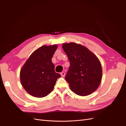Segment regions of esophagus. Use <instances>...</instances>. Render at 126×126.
I'll list each match as a JSON object with an SVG mask.
<instances>
[{
	"label": "esophagus",
	"instance_id": "34e87169",
	"mask_svg": "<svg viewBox=\"0 0 126 126\" xmlns=\"http://www.w3.org/2000/svg\"><path fill=\"white\" fill-rule=\"evenodd\" d=\"M60 75H62V76L63 77H64V76H65V72H64V71H63V72H62L60 73Z\"/></svg>",
	"mask_w": 126,
	"mask_h": 126
}]
</instances>
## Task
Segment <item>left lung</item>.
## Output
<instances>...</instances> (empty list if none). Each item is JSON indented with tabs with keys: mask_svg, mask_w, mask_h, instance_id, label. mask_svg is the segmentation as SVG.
I'll use <instances>...</instances> for the list:
<instances>
[{
	"mask_svg": "<svg viewBox=\"0 0 126 126\" xmlns=\"http://www.w3.org/2000/svg\"><path fill=\"white\" fill-rule=\"evenodd\" d=\"M63 48L70 62L66 80L76 94L85 96L96 91L102 79L99 60L88 49L70 43L63 44Z\"/></svg>",
	"mask_w": 126,
	"mask_h": 126,
	"instance_id": "obj_1",
	"label": "left lung"
}]
</instances>
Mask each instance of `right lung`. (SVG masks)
Here are the masks:
<instances>
[{
    "instance_id": "add662e5",
    "label": "right lung",
    "mask_w": 126,
    "mask_h": 126,
    "mask_svg": "<svg viewBox=\"0 0 126 126\" xmlns=\"http://www.w3.org/2000/svg\"><path fill=\"white\" fill-rule=\"evenodd\" d=\"M57 45L43 46L30 56L20 70L21 83L30 95L42 98L50 94L57 79L61 77L55 71L51 58Z\"/></svg>"
}]
</instances>
